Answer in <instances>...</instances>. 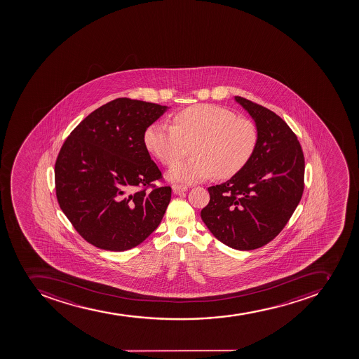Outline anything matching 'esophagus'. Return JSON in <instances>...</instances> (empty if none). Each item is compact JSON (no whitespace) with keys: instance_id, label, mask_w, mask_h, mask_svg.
Wrapping results in <instances>:
<instances>
[{"instance_id":"34e87169","label":"esophagus","mask_w":359,"mask_h":359,"mask_svg":"<svg viewBox=\"0 0 359 359\" xmlns=\"http://www.w3.org/2000/svg\"><path fill=\"white\" fill-rule=\"evenodd\" d=\"M172 189H173V193L175 194H182L184 191H187L188 187L187 186H184V184H173Z\"/></svg>"}]
</instances>
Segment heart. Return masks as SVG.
I'll return each instance as SVG.
<instances>
[{"mask_svg":"<svg viewBox=\"0 0 359 359\" xmlns=\"http://www.w3.org/2000/svg\"><path fill=\"white\" fill-rule=\"evenodd\" d=\"M193 142L194 157L168 172L171 180L191 184L215 175L232 178L250 162L257 147V128L229 109L197 104L177 112L173 125L155 123L143 134L146 149L165 166L175 165Z\"/></svg>","mask_w":359,"mask_h":359,"instance_id":"obj_1","label":"heart"}]
</instances>
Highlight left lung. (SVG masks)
<instances>
[{"mask_svg": "<svg viewBox=\"0 0 359 359\" xmlns=\"http://www.w3.org/2000/svg\"><path fill=\"white\" fill-rule=\"evenodd\" d=\"M235 101L254 119L257 147L240 173L208 188L210 202L201 218L224 245L252 250L272 241L299 205L304 191V155L283 118L241 96Z\"/></svg>", "mask_w": 359, "mask_h": 359, "instance_id": "obj_1", "label": "left lung"}]
</instances>
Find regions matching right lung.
<instances>
[{"instance_id":"add662e5","label":"right lung","mask_w":359,"mask_h":359,"mask_svg":"<svg viewBox=\"0 0 359 359\" xmlns=\"http://www.w3.org/2000/svg\"><path fill=\"white\" fill-rule=\"evenodd\" d=\"M166 105L121 97L71 132L55 164L58 204L76 232L110 251L137 247L158 227L171 187H156L158 166L143 144Z\"/></svg>"}]
</instances>
